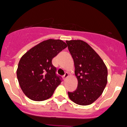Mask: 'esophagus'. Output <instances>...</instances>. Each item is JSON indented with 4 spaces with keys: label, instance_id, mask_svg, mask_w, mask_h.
Here are the masks:
<instances>
[{
    "label": "esophagus",
    "instance_id": "esophagus-1",
    "mask_svg": "<svg viewBox=\"0 0 127 127\" xmlns=\"http://www.w3.org/2000/svg\"><path fill=\"white\" fill-rule=\"evenodd\" d=\"M68 76H69V74H68V73H65L64 75H63L64 79H66V78H67L68 77Z\"/></svg>",
    "mask_w": 127,
    "mask_h": 127
}]
</instances>
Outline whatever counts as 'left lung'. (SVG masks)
Here are the masks:
<instances>
[{"label": "left lung", "mask_w": 127, "mask_h": 127, "mask_svg": "<svg viewBox=\"0 0 127 127\" xmlns=\"http://www.w3.org/2000/svg\"><path fill=\"white\" fill-rule=\"evenodd\" d=\"M68 50L73 59L78 87L68 92L69 97L77 104L87 106L96 100L108 82V69L102 59L87 43L67 40Z\"/></svg>", "instance_id": "8db88e82"}]
</instances>
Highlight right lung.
Segmentation results:
<instances>
[{"label":"right lung","mask_w":127,"mask_h":127,"mask_svg":"<svg viewBox=\"0 0 127 127\" xmlns=\"http://www.w3.org/2000/svg\"><path fill=\"white\" fill-rule=\"evenodd\" d=\"M66 47L61 40L49 39L35 45L21 57L17 77L21 90L29 99L42 101L52 96L62 82L52 60Z\"/></svg>","instance_id":"obj_1"}]
</instances>
